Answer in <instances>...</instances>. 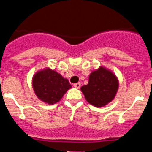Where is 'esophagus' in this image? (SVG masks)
Instances as JSON below:
<instances>
[{"label":"esophagus","mask_w":152,"mask_h":152,"mask_svg":"<svg viewBox=\"0 0 152 152\" xmlns=\"http://www.w3.org/2000/svg\"><path fill=\"white\" fill-rule=\"evenodd\" d=\"M80 86H81L80 83H76L74 84V87H75L76 88H80Z\"/></svg>","instance_id":"obj_1"}]
</instances>
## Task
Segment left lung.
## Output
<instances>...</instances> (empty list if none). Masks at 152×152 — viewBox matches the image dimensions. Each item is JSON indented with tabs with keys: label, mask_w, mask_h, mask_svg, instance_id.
<instances>
[{
	"label": "left lung",
	"mask_w": 152,
	"mask_h": 152,
	"mask_svg": "<svg viewBox=\"0 0 152 152\" xmlns=\"http://www.w3.org/2000/svg\"><path fill=\"white\" fill-rule=\"evenodd\" d=\"M118 88L119 81L115 74L106 67L100 66L91 72L88 83L82 86L80 90L89 103L102 107L114 99Z\"/></svg>",
	"instance_id": "8db88e82"
}]
</instances>
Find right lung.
Listing matches in <instances>:
<instances>
[{
  "label": "right lung",
  "mask_w": 152,
  "mask_h": 152,
  "mask_svg": "<svg viewBox=\"0 0 152 152\" xmlns=\"http://www.w3.org/2000/svg\"><path fill=\"white\" fill-rule=\"evenodd\" d=\"M32 87L39 99L53 105L61 99L72 85L57 72L46 68L38 71L33 76Z\"/></svg>",
  "instance_id": "1"
}]
</instances>
